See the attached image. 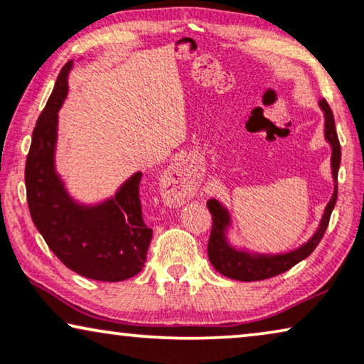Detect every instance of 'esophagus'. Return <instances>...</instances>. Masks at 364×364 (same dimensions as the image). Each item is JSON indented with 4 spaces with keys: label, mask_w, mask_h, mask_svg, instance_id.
Segmentation results:
<instances>
[{
    "label": "esophagus",
    "mask_w": 364,
    "mask_h": 364,
    "mask_svg": "<svg viewBox=\"0 0 364 364\" xmlns=\"http://www.w3.org/2000/svg\"><path fill=\"white\" fill-rule=\"evenodd\" d=\"M196 191V178L186 162H176L161 177V192L168 202L182 203L192 197Z\"/></svg>",
    "instance_id": "esophagus-1"
}]
</instances>
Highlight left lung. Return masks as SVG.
Masks as SVG:
<instances>
[{"instance_id":"left-lung-1","label":"left lung","mask_w":364,"mask_h":364,"mask_svg":"<svg viewBox=\"0 0 364 364\" xmlns=\"http://www.w3.org/2000/svg\"><path fill=\"white\" fill-rule=\"evenodd\" d=\"M318 106L323 111L325 116V139L331 146V176H333V196L330 202L326 203L325 212L318 225L316 232L313 233L308 242L303 243L295 250L285 252V253H258V252H248L243 248L233 247L228 242V228L232 227V218L228 208L217 200L207 202L208 210L212 213V232L210 238H208V260L213 265V268L223 277L232 278V280L240 282H258L265 280V278H272L280 273L290 270L295 267L298 262L305 260L310 253L315 250L318 243L325 235L328 222H330V215L335 208L336 197H338V168H340L341 162V147L340 141H338L336 129H335V119H333V112L325 99L318 102Z\"/></svg>"}]
</instances>
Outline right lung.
<instances>
[{"label":"right lung","instance_id":"1","mask_svg":"<svg viewBox=\"0 0 364 364\" xmlns=\"http://www.w3.org/2000/svg\"><path fill=\"white\" fill-rule=\"evenodd\" d=\"M73 61L64 64L38 117L24 168L28 207L34 225L54 255L91 280L122 282L144 268L152 228L142 220V172L132 173L114 197L86 205L69 196L56 172L58 112L68 96Z\"/></svg>","mask_w":364,"mask_h":364}]
</instances>
